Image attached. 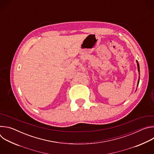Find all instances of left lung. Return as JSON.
<instances>
[{"label":"left lung","mask_w":154,"mask_h":154,"mask_svg":"<svg viewBox=\"0 0 154 154\" xmlns=\"http://www.w3.org/2000/svg\"><path fill=\"white\" fill-rule=\"evenodd\" d=\"M137 66H138V71L140 72V66H139V64H138V61H137ZM138 83H139V80H138Z\"/></svg>","instance_id":"1"}]
</instances>
